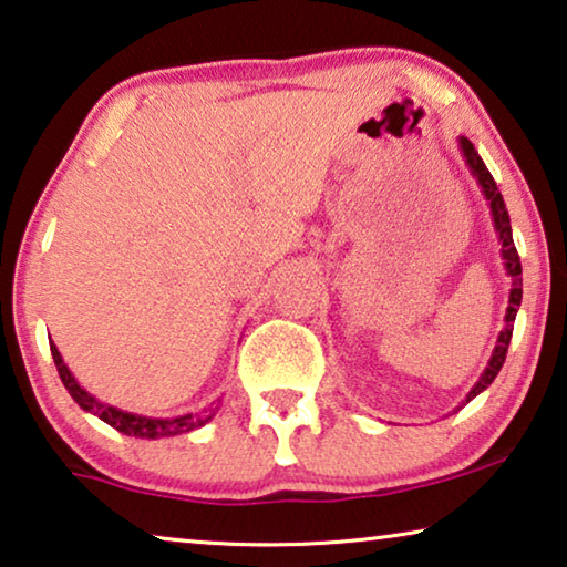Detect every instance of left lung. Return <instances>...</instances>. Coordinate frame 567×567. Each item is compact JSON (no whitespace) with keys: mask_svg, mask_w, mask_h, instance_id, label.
Masks as SVG:
<instances>
[{"mask_svg":"<svg viewBox=\"0 0 567 567\" xmlns=\"http://www.w3.org/2000/svg\"><path fill=\"white\" fill-rule=\"evenodd\" d=\"M457 145H461V153H463V161L465 166L471 168V174L475 182H478L483 196H486L488 202V209H491V219H494V229L498 235V243H502V258H504V268L506 274L512 276V289H508V307H506V317H504V330L498 332V340H496V348L491 352V360L486 365V371L481 373V379L475 381V385L471 391H467V396L463 404L467 401H473L478 396L481 391H486L494 379L502 371L504 360H506V350H508V342H512V332H514V319H516V311L522 307V264H519V252L514 248V237H512V219H508V212H506V204H504V196L498 192V186L494 182V176H491V171L486 168V163L475 151L473 143L467 141L465 135L457 137Z\"/></svg>","mask_w":567,"mask_h":567,"instance_id":"obj_1","label":"left lung"}]
</instances>
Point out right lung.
Instances as JSON below:
<instances>
[{
    "mask_svg": "<svg viewBox=\"0 0 567 567\" xmlns=\"http://www.w3.org/2000/svg\"><path fill=\"white\" fill-rule=\"evenodd\" d=\"M51 352H53L55 368H59L61 381L65 385V391L71 393V399L76 401L84 412L100 416L102 422L114 426V430L122 434H127V437L161 440V437H174V434L199 430V426L207 424L219 409V404H212L207 409H202V412H192V414H182V416H143V414H133V412H122V409L104 404V401L92 396L86 389H81V383L73 379V373L69 371V365L63 363L61 352L53 342H51Z\"/></svg>",
    "mask_w": 567,
    "mask_h": 567,
    "instance_id": "1",
    "label": "right lung"
}]
</instances>
